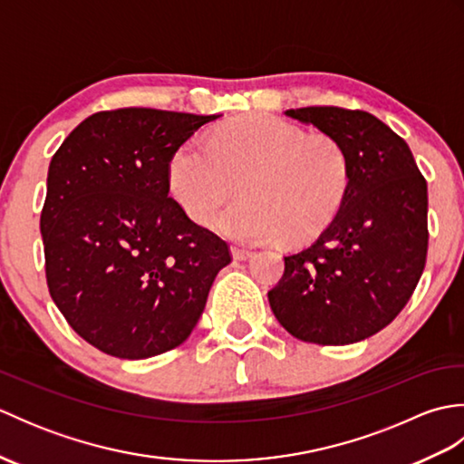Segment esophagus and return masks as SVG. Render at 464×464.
<instances>
[{
    "label": "esophagus",
    "mask_w": 464,
    "mask_h": 464,
    "mask_svg": "<svg viewBox=\"0 0 464 464\" xmlns=\"http://www.w3.org/2000/svg\"><path fill=\"white\" fill-rule=\"evenodd\" d=\"M231 255H233V259L245 261V259L251 257L253 251H251V249H245V247H239V245H233V247H231Z\"/></svg>",
    "instance_id": "34e87169"
}]
</instances>
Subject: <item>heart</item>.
Instances as JSON below:
<instances>
[{"instance_id": "1", "label": "heart", "mask_w": 464, "mask_h": 464, "mask_svg": "<svg viewBox=\"0 0 464 464\" xmlns=\"http://www.w3.org/2000/svg\"><path fill=\"white\" fill-rule=\"evenodd\" d=\"M237 179L243 199L217 215L213 229L237 243L297 241L337 217L351 187V161L334 137L255 115L219 125L207 141L187 140L167 169L173 199L199 225L211 219Z\"/></svg>"}]
</instances>
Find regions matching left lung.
Returning a JSON list of instances; mask_svg holds the SVG:
<instances>
[{"mask_svg": "<svg viewBox=\"0 0 464 464\" xmlns=\"http://www.w3.org/2000/svg\"><path fill=\"white\" fill-rule=\"evenodd\" d=\"M285 115L341 141L351 187L319 239L285 257L269 304L304 343H357L397 317L425 269L427 181L405 140L367 111L324 105Z\"/></svg>", "mask_w": 464, "mask_h": 464, "instance_id": "obj_1", "label": "left lung"}]
</instances>
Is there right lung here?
<instances>
[{"instance_id":"right-lung-1","label":"right lung","mask_w":464,"mask_h":464,"mask_svg":"<svg viewBox=\"0 0 464 464\" xmlns=\"http://www.w3.org/2000/svg\"><path fill=\"white\" fill-rule=\"evenodd\" d=\"M219 115L123 107L87 117L47 171L49 295L82 339L147 359L189 337L231 251L169 197L171 155Z\"/></svg>"}]
</instances>
